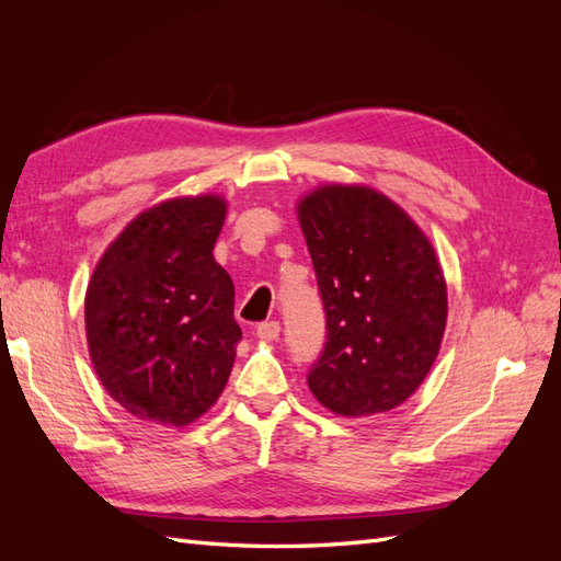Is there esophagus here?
<instances>
[{"label":"esophagus","instance_id":"1","mask_svg":"<svg viewBox=\"0 0 561 561\" xmlns=\"http://www.w3.org/2000/svg\"><path fill=\"white\" fill-rule=\"evenodd\" d=\"M278 334H280V325L276 320H266L262 325H257V336L262 342H274V339H278Z\"/></svg>","mask_w":561,"mask_h":561}]
</instances>
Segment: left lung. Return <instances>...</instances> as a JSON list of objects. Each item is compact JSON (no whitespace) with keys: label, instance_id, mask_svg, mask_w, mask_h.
I'll use <instances>...</instances> for the list:
<instances>
[{"label":"left lung","instance_id":"8db88e82","mask_svg":"<svg viewBox=\"0 0 561 561\" xmlns=\"http://www.w3.org/2000/svg\"><path fill=\"white\" fill-rule=\"evenodd\" d=\"M297 217L328 316L309 371L313 398L358 419L396 410L431 371L447 325V283L428 236L365 184H322Z\"/></svg>","mask_w":561,"mask_h":561}]
</instances>
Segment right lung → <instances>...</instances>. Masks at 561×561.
<instances>
[{"instance_id":"obj_1","label":"right lung","mask_w":561,"mask_h":561,"mask_svg":"<svg viewBox=\"0 0 561 561\" xmlns=\"http://www.w3.org/2000/svg\"><path fill=\"white\" fill-rule=\"evenodd\" d=\"M225 217L217 194L161 201L93 268L83 301L91 363L135 419L190 426L229 381L241 328L233 283L213 257Z\"/></svg>"}]
</instances>
